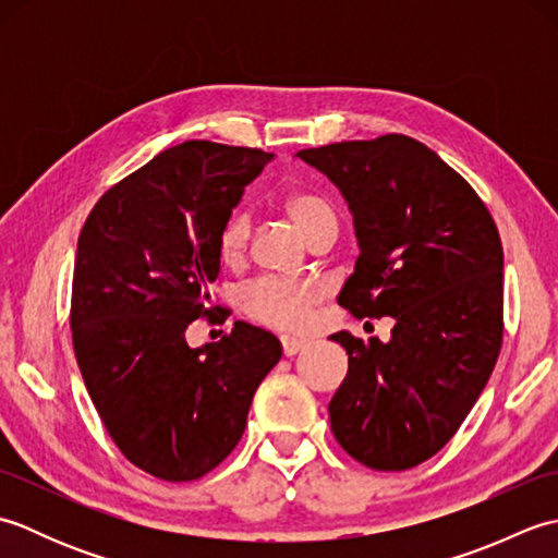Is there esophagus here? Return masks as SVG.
Masks as SVG:
<instances>
[{
    "instance_id": "esophagus-1",
    "label": "esophagus",
    "mask_w": 558,
    "mask_h": 558,
    "mask_svg": "<svg viewBox=\"0 0 558 558\" xmlns=\"http://www.w3.org/2000/svg\"><path fill=\"white\" fill-rule=\"evenodd\" d=\"M306 342L300 338H290V336H282V352H286V357H294V354L304 350Z\"/></svg>"
}]
</instances>
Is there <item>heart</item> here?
Here are the masks:
<instances>
[{
    "mask_svg": "<svg viewBox=\"0 0 558 558\" xmlns=\"http://www.w3.org/2000/svg\"><path fill=\"white\" fill-rule=\"evenodd\" d=\"M288 213L300 225L306 240H314L326 230L338 228L336 208L322 194L300 192L288 198ZM252 236V213L234 210L220 232V258L236 264L248 246ZM324 300V288L314 280L264 276L240 290V306L254 322L276 330H302L310 326L316 304Z\"/></svg>",
    "mask_w": 558,
    "mask_h": 558,
    "instance_id": "b5f03b06",
    "label": "heart"
}]
</instances>
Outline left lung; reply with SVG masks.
I'll return each instance as SVG.
<instances>
[{"label":"left lung","mask_w":558,"mask_h":558,"mask_svg":"<svg viewBox=\"0 0 558 558\" xmlns=\"http://www.w3.org/2000/svg\"><path fill=\"white\" fill-rule=\"evenodd\" d=\"M298 156L340 189L354 218L360 256L338 304L357 318L396 322L388 342L330 336L348 350L330 429L362 465L410 470L453 438L499 360V230L475 189L410 136Z\"/></svg>","instance_id":"8db88e82"}]
</instances>
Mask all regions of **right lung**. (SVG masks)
I'll return each mask as SVG.
<instances>
[{
	"label": "right lung",
	"mask_w": 558,
	"mask_h": 558,
	"mask_svg": "<svg viewBox=\"0 0 558 558\" xmlns=\"http://www.w3.org/2000/svg\"><path fill=\"white\" fill-rule=\"evenodd\" d=\"M270 160L184 141L110 186L78 234L71 338L83 384L124 458L158 480H198L232 453L282 354L244 322L186 345L189 324L218 310L206 304L225 222Z\"/></svg>",
	"instance_id": "add662e5"
}]
</instances>
